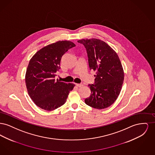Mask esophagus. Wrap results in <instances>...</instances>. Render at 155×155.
Masks as SVG:
<instances>
[{"mask_svg":"<svg viewBox=\"0 0 155 155\" xmlns=\"http://www.w3.org/2000/svg\"><path fill=\"white\" fill-rule=\"evenodd\" d=\"M75 85H76V86L78 87H81L83 86V85L81 84H75Z\"/></svg>","mask_w":155,"mask_h":155,"instance_id":"obj_1","label":"esophagus"}]
</instances>
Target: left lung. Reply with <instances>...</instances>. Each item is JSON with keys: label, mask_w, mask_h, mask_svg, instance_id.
I'll return each mask as SVG.
<instances>
[{"label": "left lung", "mask_w": 155, "mask_h": 155, "mask_svg": "<svg viewBox=\"0 0 155 155\" xmlns=\"http://www.w3.org/2000/svg\"><path fill=\"white\" fill-rule=\"evenodd\" d=\"M86 48L90 70L96 71L94 84H89L91 95L85 99L89 106L103 109L117 99L122 88L124 73L117 53L109 45L96 38L78 41Z\"/></svg>", "instance_id": "left-lung-1"}]
</instances>
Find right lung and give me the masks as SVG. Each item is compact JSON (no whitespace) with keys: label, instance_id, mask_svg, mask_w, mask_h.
Here are the masks:
<instances>
[{"label":"right lung","instance_id":"add662e5","mask_svg":"<svg viewBox=\"0 0 155 155\" xmlns=\"http://www.w3.org/2000/svg\"><path fill=\"white\" fill-rule=\"evenodd\" d=\"M75 45L69 41H59L41 49L30 59L25 73L28 94L34 103L42 109L51 111L66 102L75 85L55 80L60 68L61 57Z\"/></svg>","mask_w":155,"mask_h":155}]
</instances>
